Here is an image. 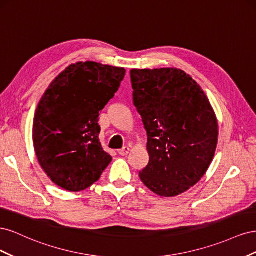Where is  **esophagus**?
<instances>
[{"label":"esophagus","instance_id":"1","mask_svg":"<svg viewBox=\"0 0 256 256\" xmlns=\"http://www.w3.org/2000/svg\"><path fill=\"white\" fill-rule=\"evenodd\" d=\"M129 150H130L129 147H128V146H125V147H122V150H118V154H120V156H127Z\"/></svg>","mask_w":256,"mask_h":256}]
</instances>
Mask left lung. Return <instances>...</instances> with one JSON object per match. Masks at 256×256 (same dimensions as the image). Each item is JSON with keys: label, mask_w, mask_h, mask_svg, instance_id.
I'll use <instances>...</instances> for the list:
<instances>
[{"label": "left lung", "mask_w": 256, "mask_h": 256, "mask_svg": "<svg viewBox=\"0 0 256 256\" xmlns=\"http://www.w3.org/2000/svg\"><path fill=\"white\" fill-rule=\"evenodd\" d=\"M130 76L150 154L138 176L160 196H180L200 182L214 159V111L202 88L180 69H131Z\"/></svg>", "instance_id": "left-lung-1"}]
</instances>
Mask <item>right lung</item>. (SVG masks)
<instances>
[{"label":"right lung","mask_w":256,"mask_h":256,"mask_svg":"<svg viewBox=\"0 0 256 256\" xmlns=\"http://www.w3.org/2000/svg\"><path fill=\"white\" fill-rule=\"evenodd\" d=\"M126 70L96 62L69 65L37 106L33 143L50 180L67 191L96 182L112 157L99 142V112L118 90Z\"/></svg>","instance_id":"obj_1"}]
</instances>
